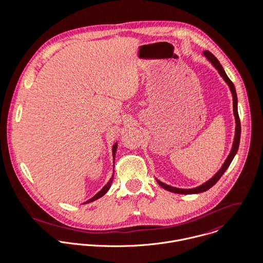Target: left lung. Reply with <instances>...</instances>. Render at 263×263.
<instances>
[{"instance_id":"left-lung-1","label":"left lung","mask_w":263,"mask_h":263,"mask_svg":"<svg viewBox=\"0 0 263 263\" xmlns=\"http://www.w3.org/2000/svg\"><path fill=\"white\" fill-rule=\"evenodd\" d=\"M203 55L206 58V60L215 67V69L219 72L220 76L224 79L226 83L228 84L230 90H231V93H232V97H233V111H234V116H235V122H236V127H235V137H234V142H233V145H232V149L230 151V154L229 156L227 157L223 166L221 167V169L211 178L209 179L206 182H204L203 184L197 186V187L189 188V189H184V188H177L173 187V186H170L166 183H163L162 181L157 180V182L160 184V186L170 191V192H174V193H179V194H195V193H200V192H203V191H206L208 189L214 186L218 180L222 177V175L225 173L226 170L228 169V167L230 166L231 162L233 161L235 155L237 154L238 152V148H239V144H240V136H241V123H240V119H239V114H238V99H237V93H236V89H235V86L234 84L232 83V81L229 79V77L226 74L222 65L220 64V62L217 60V58L210 51L205 50L203 51Z\"/></svg>"}]
</instances>
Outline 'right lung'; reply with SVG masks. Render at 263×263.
I'll use <instances>...</instances> for the list:
<instances>
[{"instance_id": "add662e5", "label": "right lung", "mask_w": 263, "mask_h": 263, "mask_svg": "<svg viewBox=\"0 0 263 263\" xmlns=\"http://www.w3.org/2000/svg\"><path fill=\"white\" fill-rule=\"evenodd\" d=\"M116 149H117V143H115L114 145H113L112 147V156H113V164H114V158H115V153H116ZM113 168H114V165H113ZM114 171V170H113ZM113 176H114V172H113L112 176H111V178L109 179V181L107 182V184L104 186V187L102 188L98 193H96L93 197H91L89 200H87L86 202H84V204L85 203H88V202H92V201H94V200H96V199H98V198H100L101 196H103L108 190H109V188L111 186V183H112L113 181Z\"/></svg>"}]
</instances>
